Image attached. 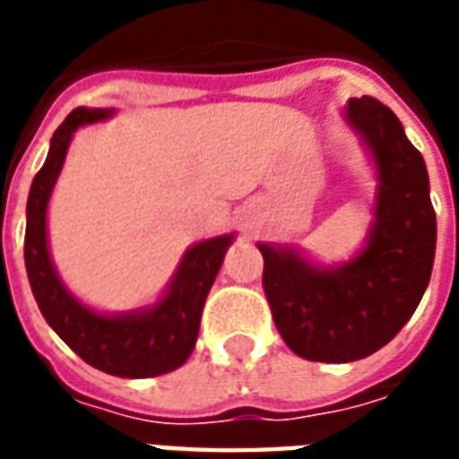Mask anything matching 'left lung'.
Wrapping results in <instances>:
<instances>
[{
	"label": "left lung",
	"mask_w": 459,
	"mask_h": 459,
	"mask_svg": "<svg viewBox=\"0 0 459 459\" xmlns=\"http://www.w3.org/2000/svg\"><path fill=\"white\" fill-rule=\"evenodd\" d=\"M346 120L378 167L368 246L337 270L260 243L263 290L280 337L302 359L346 364L374 354L403 329L430 282L435 211L420 152L376 98H351Z\"/></svg>",
	"instance_id": "1"
}]
</instances>
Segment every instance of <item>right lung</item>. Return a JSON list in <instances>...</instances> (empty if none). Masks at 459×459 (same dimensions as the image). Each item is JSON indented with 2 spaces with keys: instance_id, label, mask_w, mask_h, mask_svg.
<instances>
[{
  "instance_id": "1",
  "label": "right lung",
  "mask_w": 459,
  "mask_h": 459,
  "mask_svg": "<svg viewBox=\"0 0 459 459\" xmlns=\"http://www.w3.org/2000/svg\"><path fill=\"white\" fill-rule=\"evenodd\" d=\"M108 115V110L75 108L54 132L48 157L34 177L26 201V273L44 319L85 364L122 378H150L179 368L194 351L201 309L219 275L230 236L194 246L181 260L169 292L152 309L125 317H105L71 298L48 258L46 206L75 127L105 120Z\"/></svg>"
}]
</instances>
